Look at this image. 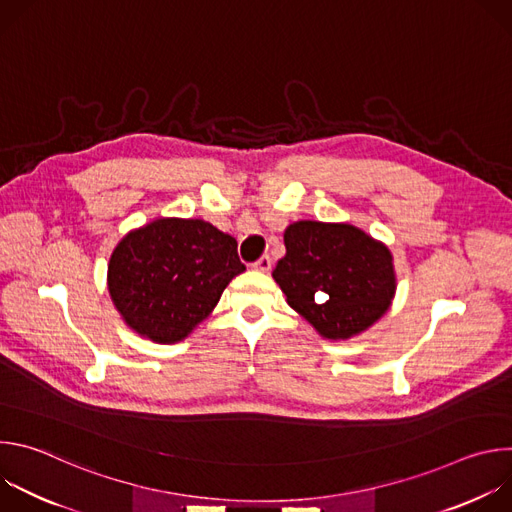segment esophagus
<instances>
[{
	"label": "esophagus",
	"mask_w": 512,
	"mask_h": 512,
	"mask_svg": "<svg viewBox=\"0 0 512 512\" xmlns=\"http://www.w3.org/2000/svg\"><path fill=\"white\" fill-rule=\"evenodd\" d=\"M253 269H255V271H261V273H267V271L271 269V259H269L267 255H263L259 261L253 263Z\"/></svg>",
	"instance_id": "34e87169"
}]
</instances>
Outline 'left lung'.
Masks as SVG:
<instances>
[{
	"label": "left lung",
	"instance_id": "1",
	"mask_svg": "<svg viewBox=\"0 0 512 512\" xmlns=\"http://www.w3.org/2000/svg\"><path fill=\"white\" fill-rule=\"evenodd\" d=\"M273 279L320 336L348 340L379 322L397 291L391 249L348 223L298 221L283 233Z\"/></svg>",
	"mask_w": 512,
	"mask_h": 512
}]
</instances>
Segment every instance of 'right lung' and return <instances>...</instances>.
<instances>
[{
    "instance_id": "obj_1",
    "label": "right lung",
    "mask_w": 512,
    "mask_h": 512,
    "mask_svg": "<svg viewBox=\"0 0 512 512\" xmlns=\"http://www.w3.org/2000/svg\"><path fill=\"white\" fill-rule=\"evenodd\" d=\"M243 271L235 237L202 218L160 216L115 245L107 287L133 332L156 344H174L210 316L225 287Z\"/></svg>"
}]
</instances>
